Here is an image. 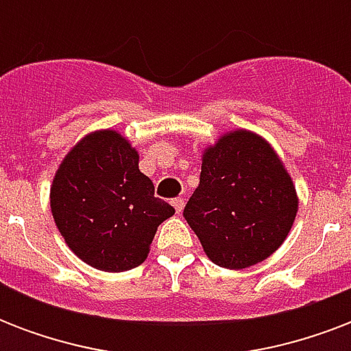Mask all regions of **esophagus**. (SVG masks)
Listing matches in <instances>:
<instances>
[{
  "label": "esophagus",
  "instance_id": "esophagus-1",
  "mask_svg": "<svg viewBox=\"0 0 351 351\" xmlns=\"http://www.w3.org/2000/svg\"><path fill=\"white\" fill-rule=\"evenodd\" d=\"M184 206H186V200H184L182 197H178V198H175V200H173V208H175V211L178 215L184 211Z\"/></svg>",
  "mask_w": 351,
  "mask_h": 351
}]
</instances>
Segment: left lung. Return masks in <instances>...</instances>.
Masks as SVG:
<instances>
[{
  "label": "left lung",
  "instance_id": "obj_1",
  "mask_svg": "<svg viewBox=\"0 0 351 351\" xmlns=\"http://www.w3.org/2000/svg\"><path fill=\"white\" fill-rule=\"evenodd\" d=\"M297 211L295 184L271 143L234 129L202 151L200 184L184 217L209 261L244 269L282 245Z\"/></svg>",
  "mask_w": 351,
  "mask_h": 351
}]
</instances>
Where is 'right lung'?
I'll list each match as a JSON object with an SVG mask.
<instances>
[{"label":"right lung","mask_w":351,"mask_h":351,"mask_svg":"<svg viewBox=\"0 0 351 351\" xmlns=\"http://www.w3.org/2000/svg\"><path fill=\"white\" fill-rule=\"evenodd\" d=\"M140 154L123 134L100 129L71 147L51 186V211L65 244L85 264L120 273L140 266L158 226L175 215L154 197Z\"/></svg>","instance_id":"right-lung-1"}]
</instances>
